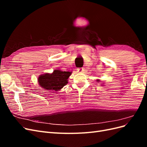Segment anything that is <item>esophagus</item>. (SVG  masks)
<instances>
[{
    "mask_svg": "<svg viewBox=\"0 0 147 147\" xmlns=\"http://www.w3.org/2000/svg\"><path fill=\"white\" fill-rule=\"evenodd\" d=\"M77 71L78 72H82L83 71V69L82 67H80V68H78L77 69Z\"/></svg>",
    "mask_w": 147,
    "mask_h": 147,
    "instance_id": "1",
    "label": "esophagus"
}]
</instances>
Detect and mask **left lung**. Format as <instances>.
Masks as SVG:
<instances>
[{
  "label": "left lung",
  "mask_w": 147,
  "mask_h": 147,
  "mask_svg": "<svg viewBox=\"0 0 147 147\" xmlns=\"http://www.w3.org/2000/svg\"><path fill=\"white\" fill-rule=\"evenodd\" d=\"M97 82H99V80H97Z\"/></svg>",
  "instance_id": "8db88e82"
}]
</instances>
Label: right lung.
I'll use <instances>...</instances> for the list:
<instances>
[{"label":"right lung","mask_w":147,"mask_h":147,"mask_svg":"<svg viewBox=\"0 0 147 147\" xmlns=\"http://www.w3.org/2000/svg\"><path fill=\"white\" fill-rule=\"evenodd\" d=\"M72 72L55 70L51 74H45L38 77L39 85L46 90L57 91L68 83V78Z\"/></svg>","instance_id":"1"}]
</instances>
